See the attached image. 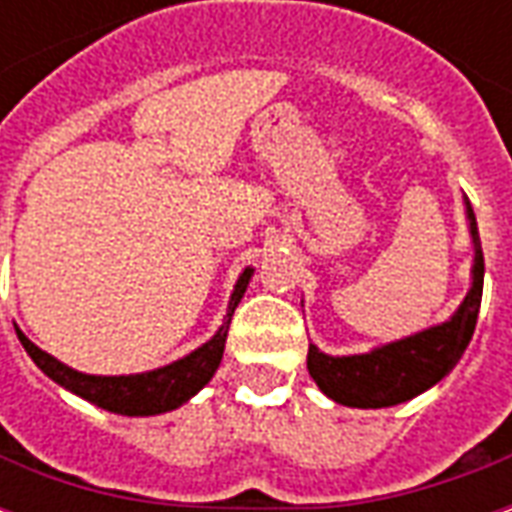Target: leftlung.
Wrapping results in <instances>:
<instances>
[{"instance_id": "1", "label": "left lung", "mask_w": 512, "mask_h": 512, "mask_svg": "<svg viewBox=\"0 0 512 512\" xmlns=\"http://www.w3.org/2000/svg\"><path fill=\"white\" fill-rule=\"evenodd\" d=\"M466 219L474 244L472 288L450 321L430 326L395 343L373 348L367 354L329 356L310 345L307 370L323 395L351 408H386L406 403L439 384L458 365V359L472 340L477 312L483 301L485 260L472 202L466 200Z\"/></svg>"}]
</instances>
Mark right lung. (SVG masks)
<instances>
[{"label": "right lung", "mask_w": 512, "mask_h": 512, "mask_svg": "<svg viewBox=\"0 0 512 512\" xmlns=\"http://www.w3.org/2000/svg\"><path fill=\"white\" fill-rule=\"evenodd\" d=\"M255 274V268H244V274L238 277L227 304V315L219 332L213 334L208 343H202L197 351L183 356L178 362L158 370H147V373H136V376H87L73 367L62 365L60 359H54L46 351H40L38 345L29 340L27 334L18 332V340L27 348L32 362L54 381V384L65 386L73 395L90 400L98 408H106L112 414H126V417H153V414H164L172 408L183 406L189 397L200 392L202 386L208 384L213 373L219 370L224 354V340H227V329L233 321V312L238 301L244 299L246 285Z\"/></svg>", "instance_id": "1"}]
</instances>
